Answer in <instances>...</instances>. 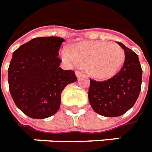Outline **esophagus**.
Segmentation results:
<instances>
[{"label":"esophagus","instance_id":"obj_1","mask_svg":"<svg viewBox=\"0 0 152 152\" xmlns=\"http://www.w3.org/2000/svg\"><path fill=\"white\" fill-rule=\"evenodd\" d=\"M76 76H77V78H80L81 76H83V73L81 72H79V71H76Z\"/></svg>","mask_w":152,"mask_h":152}]
</instances>
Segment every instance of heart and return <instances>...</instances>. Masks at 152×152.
Returning a JSON list of instances; mask_svg holds the SVG:
<instances>
[{
  "mask_svg": "<svg viewBox=\"0 0 152 152\" xmlns=\"http://www.w3.org/2000/svg\"><path fill=\"white\" fill-rule=\"evenodd\" d=\"M63 59L74 66L87 67L97 80H107L117 73L125 61V53L116 43L101 40L81 42L62 53Z\"/></svg>",
  "mask_w": 152,
  "mask_h": 152,
  "instance_id": "1",
  "label": "heart"
}]
</instances>
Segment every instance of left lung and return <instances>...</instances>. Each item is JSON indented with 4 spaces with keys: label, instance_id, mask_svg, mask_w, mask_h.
<instances>
[{
    "label": "left lung",
    "instance_id": "left-lung-1",
    "mask_svg": "<svg viewBox=\"0 0 152 152\" xmlns=\"http://www.w3.org/2000/svg\"><path fill=\"white\" fill-rule=\"evenodd\" d=\"M125 61L120 71L107 80L90 79L88 100L92 109L106 117H116L132 107L140 95L142 72L138 55L122 43Z\"/></svg>",
    "mask_w": 152,
    "mask_h": 152
}]
</instances>
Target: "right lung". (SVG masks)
Wrapping results in <instances>:
<instances>
[{
    "label": "right lung",
    "instance_id": "add662e5",
    "mask_svg": "<svg viewBox=\"0 0 152 152\" xmlns=\"http://www.w3.org/2000/svg\"><path fill=\"white\" fill-rule=\"evenodd\" d=\"M63 38L43 37L20 46L9 64V88L17 107L33 119H45L57 112L61 92L76 81L72 70L61 67L59 50Z\"/></svg>",
    "mask_w": 152,
    "mask_h": 152
}]
</instances>
